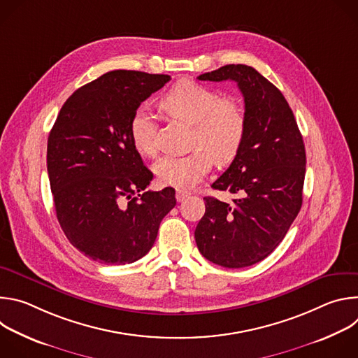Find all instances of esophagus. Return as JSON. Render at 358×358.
Returning a JSON list of instances; mask_svg holds the SVG:
<instances>
[{"mask_svg": "<svg viewBox=\"0 0 358 358\" xmlns=\"http://www.w3.org/2000/svg\"><path fill=\"white\" fill-rule=\"evenodd\" d=\"M189 195H191V192H189V191H185V189H177V192H176V198H177L178 202L185 201Z\"/></svg>", "mask_w": 358, "mask_h": 358, "instance_id": "34e87169", "label": "esophagus"}]
</instances>
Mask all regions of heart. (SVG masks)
I'll return each instance as SVG.
<instances>
[{"mask_svg":"<svg viewBox=\"0 0 358 358\" xmlns=\"http://www.w3.org/2000/svg\"><path fill=\"white\" fill-rule=\"evenodd\" d=\"M162 109L171 117L192 123L191 147L185 156H166L155 164L160 184L189 188L206 177L215 160L228 164L246 137V115L239 101L191 80L176 83L160 100ZM130 138L143 156L157 152L156 122L147 109L138 108L130 119Z\"/></svg>","mask_w":358,"mask_h":358,"instance_id":"1","label":"heart"}]
</instances>
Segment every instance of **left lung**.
Here are the masks:
<instances>
[{
    "instance_id": "8db88e82",
    "label": "left lung",
    "mask_w": 358,
    "mask_h": 358,
    "mask_svg": "<svg viewBox=\"0 0 358 358\" xmlns=\"http://www.w3.org/2000/svg\"><path fill=\"white\" fill-rule=\"evenodd\" d=\"M199 80H234L245 100L246 137L228 170L211 185L235 194L234 206L206 196L195 228L203 258L224 268L264 261L283 241L303 201L306 151L282 92L248 65H225Z\"/></svg>"
}]
</instances>
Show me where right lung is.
<instances>
[{
  "instance_id": "obj_1",
  "label": "right lung",
  "mask_w": 358,
  "mask_h": 358,
  "mask_svg": "<svg viewBox=\"0 0 358 358\" xmlns=\"http://www.w3.org/2000/svg\"><path fill=\"white\" fill-rule=\"evenodd\" d=\"M171 78L112 71L75 90L48 137L46 167L58 221L89 259L126 265L151 249L176 189L145 191L152 173L130 138V119Z\"/></svg>"
}]
</instances>
